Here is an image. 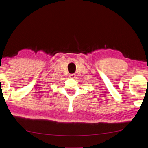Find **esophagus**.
I'll use <instances>...</instances> for the list:
<instances>
[{
	"mask_svg": "<svg viewBox=\"0 0 148 148\" xmlns=\"http://www.w3.org/2000/svg\"><path fill=\"white\" fill-rule=\"evenodd\" d=\"M75 76H76V74H70V78H75Z\"/></svg>",
	"mask_w": 148,
	"mask_h": 148,
	"instance_id": "esophagus-1",
	"label": "esophagus"
}]
</instances>
